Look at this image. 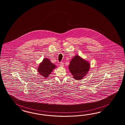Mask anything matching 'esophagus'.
Returning <instances> with one entry per match:
<instances>
[{
  "mask_svg": "<svg viewBox=\"0 0 125 125\" xmlns=\"http://www.w3.org/2000/svg\"><path fill=\"white\" fill-rule=\"evenodd\" d=\"M64 63L63 62H60V65L61 66H64Z\"/></svg>",
  "mask_w": 125,
  "mask_h": 125,
  "instance_id": "34e87169",
  "label": "esophagus"
}]
</instances>
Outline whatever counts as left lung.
Instances as JSON below:
<instances>
[{"mask_svg": "<svg viewBox=\"0 0 125 125\" xmlns=\"http://www.w3.org/2000/svg\"><path fill=\"white\" fill-rule=\"evenodd\" d=\"M90 64L82 59L80 56L76 55L70 62L69 65L70 71L73 78L77 80L82 79L89 72Z\"/></svg>", "mask_w": 125, "mask_h": 125, "instance_id": "1", "label": "left lung"}]
</instances>
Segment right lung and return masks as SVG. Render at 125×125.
I'll return each instance as SVG.
<instances>
[{"label":"right lung","instance_id":"1","mask_svg":"<svg viewBox=\"0 0 125 125\" xmlns=\"http://www.w3.org/2000/svg\"><path fill=\"white\" fill-rule=\"evenodd\" d=\"M56 67L55 65L52 64L49 59H44L39 65L38 72L42 77L47 78Z\"/></svg>","mask_w":125,"mask_h":125}]
</instances>
